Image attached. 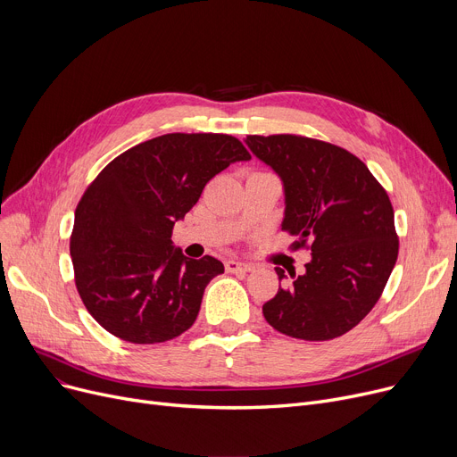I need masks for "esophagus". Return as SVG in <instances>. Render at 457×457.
Returning a JSON list of instances; mask_svg holds the SVG:
<instances>
[{"instance_id":"1","label":"esophagus","mask_w":457,"mask_h":457,"mask_svg":"<svg viewBox=\"0 0 457 457\" xmlns=\"http://www.w3.org/2000/svg\"><path fill=\"white\" fill-rule=\"evenodd\" d=\"M252 269H253L252 265H248V262H243V261H235V259L226 261V270L231 274H246Z\"/></svg>"}]
</instances>
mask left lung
<instances>
[{
	"label": "left lung",
	"instance_id": "left-lung-1",
	"mask_svg": "<svg viewBox=\"0 0 457 457\" xmlns=\"http://www.w3.org/2000/svg\"><path fill=\"white\" fill-rule=\"evenodd\" d=\"M252 154L285 188L281 229L311 250L302 276L279 287L262 315L303 341L341 337L379 300L398 257L395 211L367 164L335 144L300 135H248ZM279 281L285 270L276 267Z\"/></svg>",
	"mask_w": 457,
	"mask_h": 457
}]
</instances>
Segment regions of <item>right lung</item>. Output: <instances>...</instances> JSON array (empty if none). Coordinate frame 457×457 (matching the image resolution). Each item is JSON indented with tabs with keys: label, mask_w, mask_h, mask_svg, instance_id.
Returning <instances> with one entry per match:
<instances>
[{
	"label": "right lung",
	"mask_w": 457,
	"mask_h": 457,
	"mask_svg": "<svg viewBox=\"0 0 457 457\" xmlns=\"http://www.w3.org/2000/svg\"><path fill=\"white\" fill-rule=\"evenodd\" d=\"M250 157L231 135L168 133L104 168L78 204L70 237L78 293L96 322L135 345L170 341L195 324L224 265L174 250L172 229L216 174Z\"/></svg>",
	"instance_id": "add662e5"
}]
</instances>
